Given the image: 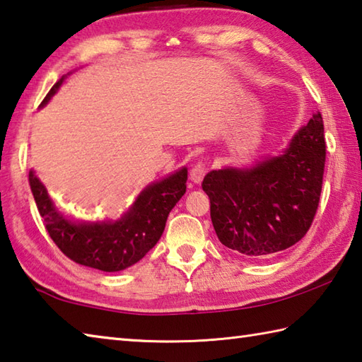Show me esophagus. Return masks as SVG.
<instances>
[{"label": "esophagus", "instance_id": "esophagus-1", "mask_svg": "<svg viewBox=\"0 0 362 362\" xmlns=\"http://www.w3.org/2000/svg\"><path fill=\"white\" fill-rule=\"evenodd\" d=\"M207 170H209L207 164L199 161V163H196L194 166H193L192 173H189V177H192V180H193L194 183H201L202 179H204V175L207 174Z\"/></svg>", "mask_w": 362, "mask_h": 362}]
</instances>
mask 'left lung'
I'll list each match as a JSON object with an SVG mask.
<instances>
[{"label":"left lung","mask_w":362,"mask_h":362,"mask_svg":"<svg viewBox=\"0 0 362 362\" xmlns=\"http://www.w3.org/2000/svg\"><path fill=\"white\" fill-rule=\"evenodd\" d=\"M325 163V124L315 114L284 155L252 169L210 170L202 189L218 240L248 258L298 244L318 210Z\"/></svg>","instance_id":"obj_1"}]
</instances>
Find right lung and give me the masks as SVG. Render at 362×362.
Instances as JSON below:
<instances>
[{
	"mask_svg": "<svg viewBox=\"0 0 362 362\" xmlns=\"http://www.w3.org/2000/svg\"><path fill=\"white\" fill-rule=\"evenodd\" d=\"M63 82L50 88L41 104L47 103ZM188 173L183 168L168 179L147 187L134 206L120 220L110 223H77L58 212L47 189L30 170L28 182L39 214L50 239L77 264L104 272L123 271L142 259L156 245L166 226L168 215L187 192Z\"/></svg>",
	"mask_w": 362,
	"mask_h": 362,
	"instance_id": "1",
	"label": "right lung"
}]
</instances>
